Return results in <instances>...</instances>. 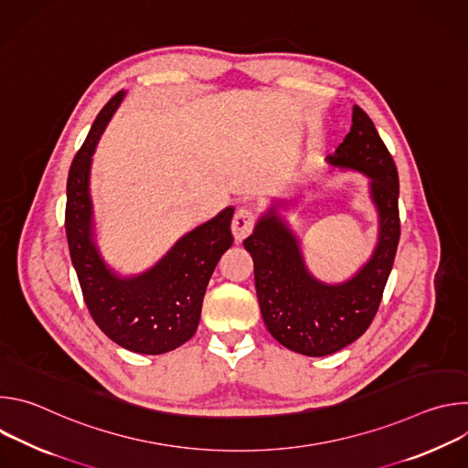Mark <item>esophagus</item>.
I'll return each instance as SVG.
<instances>
[{"instance_id": "1", "label": "esophagus", "mask_w": 468, "mask_h": 468, "mask_svg": "<svg viewBox=\"0 0 468 468\" xmlns=\"http://www.w3.org/2000/svg\"><path fill=\"white\" fill-rule=\"evenodd\" d=\"M253 226H255V213L250 207H240L235 211L231 220V231L237 242L246 239L253 231Z\"/></svg>"}]
</instances>
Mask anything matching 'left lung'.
Segmentation results:
<instances>
[{
  "instance_id": "obj_1",
  "label": "left lung",
  "mask_w": 468,
  "mask_h": 468,
  "mask_svg": "<svg viewBox=\"0 0 468 468\" xmlns=\"http://www.w3.org/2000/svg\"><path fill=\"white\" fill-rule=\"evenodd\" d=\"M327 159L372 179V199L379 211V242L356 278L343 285L316 282L305 271L298 240L274 209L242 242L253 259L264 325L280 345L309 357L335 354L368 329L379 309L399 240L398 170L374 122L361 107H354L350 133L335 155Z\"/></svg>"
}]
</instances>
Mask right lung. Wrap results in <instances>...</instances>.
I'll use <instances>...</instances> for the list:
<instances>
[{"label":"right lung","instance_id":"right-lung-1","mask_svg":"<svg viewBox=\"0 0 468 468\" xmlns=\"http://www.w3.org/2000/svg\"><path fill=\"white\" fill-rule=\"evenodd\" d=\"M114 94L96 116L66 181L64 228L83 300L98 327L125 350L159 356L185 345L197 329L204 294L222 253L233 244V207L186 233L146 274L116 278L92 242L90 155L122 101Z\"/></svg>","mask_w":468,"mask_h":468}]
</instances>
